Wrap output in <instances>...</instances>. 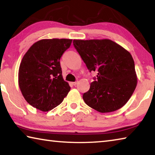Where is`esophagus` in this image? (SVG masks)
<instances>
[{"instance_id":"1","label":"esophagus","mask_w":155,"mask_h":155,"mask_svg":"<svg viewBox=\"0 0 155 155\" xmlns=\"http://www.w3.org/2000/svg\"><path fill=\"white\" fill-rule=\"evenodd\" d=\"M77 83H78V81H75V82H72V84L73 85H76Z\"/></svg>"}]
</instances>
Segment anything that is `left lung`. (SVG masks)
I'll return each mask as SVG.
<instances>
[{
  "instance_id": "obj_1",
  "label": "left lung",
  "mask_w": 155,
  "mask_h": 155,
  "mask_svg": "<svg viewBox=\"0 0 155 155\" xmlns=\"http://www.w3.org/2000/svg\"><path fill=\"white\" fill-rule=\"evenodd\" d=\"M73 44L90 72H97L83 98L101 113L115 111L127 103L137 86L135 63L129 52L108 39L74 40Z\"/></svg>"
}]
</instances>
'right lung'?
Returning <instances> with one entry per match:
<instances>
[{"label": "right lung", "instance_id": "obj_1", "mask_svg": "<svg viewBox=\"0 0 155 155\" xmlns=\"http://www.w3.org/2000/svg\"><path fill=\"white\" fill-rule=\"evenodd\" d=\"M70 39H44L34 43L23 57L18 84L27 103L48 111L62 103L70 90L62 77L60 58L71 45Z\"/></svg>", "mask_w": 155, "mask_h": 155}]
</instances>
